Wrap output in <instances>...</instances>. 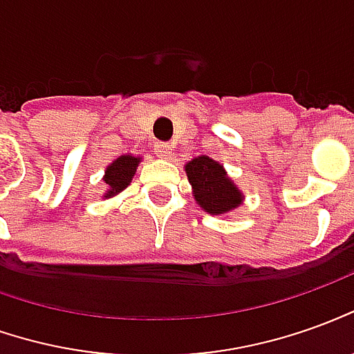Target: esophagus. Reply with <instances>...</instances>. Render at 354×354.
<instances>
[{
	"instance_id": "obj_1",
	"label": "esophagus",
	"mask_w": 354,
	"mask_h": 354,
	"mask_svg": "<svg viewBox=\"0 0 354 354\" xmlns=\"http://www.w3.org/2000/svg\"><path fill=\"white\" fill-rule=\"evenodd\" d=\"M153 152L158 153L160 158H171V146L167 142H156L153 145Z\"/></svg>"
}]
</instances>
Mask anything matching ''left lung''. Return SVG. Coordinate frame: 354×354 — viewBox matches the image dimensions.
Segmentation results:
<instances>
[{"label": "left lung", "mask_w": 354, "mask_h": 354, "mask_svg": "<svg viewBox=\"0 0 354 354\" xmlns=\"http://www.w3.org/2000/svg\"><path fill=\"white\" fill-rule=\"evenodd\" d=\"M185 171L192 185V196L204 212L212 216H223L241 206L243 192L216 160L198 156L185 165Z\"/></svg>", "instance_id": "8db88e82"}]
</instances>
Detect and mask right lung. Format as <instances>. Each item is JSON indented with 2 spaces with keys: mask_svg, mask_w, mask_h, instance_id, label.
Instances as JSON below:
<instances>
[{
  "mask_svg": "<svg viewBox=\"0 0 354 354\" xmlns=\"http://www.w3.org/2000/svg\"><path fill=\"white\" fill-rule=\"evenodd\" d=\"M142 158H136V156H119L115 162H111L106 167V175H104V181L107 185V191L104 194V198H111L121 191H125L127 187L131 185L133 177H135L136 167L140 163Z\"/></svg>",
  "mask_w": 354,
  "mask_h": 354,
  "instance_id": "obj_1",
  "label": "right lung"
}]
</instances>
